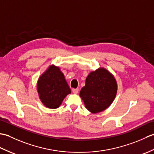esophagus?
I'll list each match as a JSON object with an SVG mask.
<instances>
[{
    "instance_id": "esophagus-1",
    "label": "esophagus",
    "mask_w": 154,
    "mask_h": 154,
    "mask_svg": "<svg viewBox=\"0 0 154 154\" xmlns=\"http://www.w3.org/2000/svg\"><path fill=\"white\" fill-rule=\"evenodd\" d=\"M72 91H73V93L77 94V93H78V92H79V89H72Z\"/></svg>"
}]
</instances>
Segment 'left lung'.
Segmentation results:
<instances>
[{
  "mask_svg": "<svg viewBox=\"0 0 154 154\" xmlns=\"http://www.w3.org/2000/svg\"><path fill=\"white\" fill-rule=\"evenodd\" d=\"M118 89L116 79L104 67L91 71L81 89L79 96L86 109L91 113L102 112L109 108L115 99Z\"/></svg>",
  "mask_w": 154,
  "mask_h": 154,
  "instance_id": "8db88e82",
  "label": "left lung"
}]
</instances>
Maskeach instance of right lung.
<instances>
[{
	"mask_svg": "<svg viewBox=\"0 0 154 154\" xmlns=\"http://www.w3.org/2000/svg\"><path fill=\"white\" fill-rule=\"evenodd\" d=\"M37 91L42 104L49 109H57L71 93L60 68L54 65H50L39 77Z\"/></svg>",
	"mask_w": 154,
	"mask_h": 154,
	"instance_id": "right-lung-1",
	"label": "right lung"
}]
</instances>
